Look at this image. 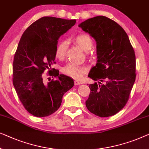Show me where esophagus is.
<instances>
[{"mask_svg": "<svg viewBox=\"0 0 149 149\" xmlns=\"http://www.w3.org/2000/svg\"><path fill=\"white\" fill-rule=\"evenodd\" d=\"M81 84V83L79 82V81H77V80H75V81H74V84L76 85V86H77V85H80Z\"/></svg>", "mask_w": 149, "mask_h": 149, "instance_id": "1", "label": "esophagus"}]
</instances>
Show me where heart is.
<instances>
[{
    "instance_id": "1",
    "label": "heart",
    "mask_w": 149,
    "mask_h": 149,
    "mask_svg": "<svg viewBox=\"0 0 149 149\" xmlns=\"http://www.w3.org/2000/svg\"><path fill=\"white\" fill-rule=\"evenodd\" d=\"M74 41L84 51H89L93 46V40L89 35L80 33L75 37ZM68 42L61 41L56 46L55 56L58 59H63L68 50ZM62 72L75 79H79L87 72V68L84 66L70 63L62 68Z\"/></svg>"
}]
</instances>
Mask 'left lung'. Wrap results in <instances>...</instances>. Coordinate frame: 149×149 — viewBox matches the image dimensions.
I'll return each instance as SVG.
<instances>
[{
	"mask_svg": "<svg viewBox=\"0 0 149 149\" xmlns=\"http://www.w3.org/2000/svg\"><path fill=\"white\" fill-rule=\"evenodd\" d=\"M79 27L96 40L97 49V63L88 77L100 84L89 85L91 93L86 106L98 117L112 116L126 104L134 84V50L125 30L107 17L88 19Z\"/></svg>",
	"mask_w": 149,
	"mask_h": 149,
	"instance_id": "1",
	"label": "left lung"
}]
</instances>
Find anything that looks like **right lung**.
I'll return each instance as SVG.
<instances>
[{
  "label": "right lung",
  "mask_w": 149,
  "mask_h": 149,
  "mask_svg": "<svg viewBox=\"0 0 149 149\" xmlns=\"http://www.w3.org/2000/svg\"><path fill=\"white\" fill-rule=\"evenodd\" d=\"M76 20L43 17L25 30L13 63V84L24 108L36 117H47L60 107L63 96L74 86V80L51 69L55 63V49L61 36ZM57 77L48 84L43 73Z\"/></svg>",
  "instance_id": "add662e5"
}]
</instances>
